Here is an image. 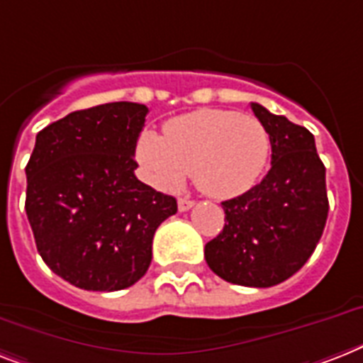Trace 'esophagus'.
I'll use <instances>...</instances> for the list:
<instances>
[{"mask_svg":"<svg viewBox=\"0 0 363 363\" xmlns=\"http://www.w3.org/2000/svg\"><path fill=\"white\" fill-rule=\"evenodd\" d=\"M194 205H196V201H194V199H188V197H179V211L181 212L190 211Z\"/></svg>","mask_w":363,"mask_h":363,"instance_id":"1","label":"esophagus"}]
</instances>
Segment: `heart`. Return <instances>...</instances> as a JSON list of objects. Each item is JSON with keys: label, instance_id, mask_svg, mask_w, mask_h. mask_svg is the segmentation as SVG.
Wrapping results in <instances>:
<instances>
[{"label": "heart", "instance_id": "obj_1", "mask_svg": "<svg viewBox=\"0 0 363 363\" xmlns=\"http://www.w3.org/2000/svg\"><path fill=\"white\" fill-rule=\"evenodd\" d=\"M135 156L158 186L177 188L194 172L199 190L225 199L257 184L270 156V135L252 115L203 108L167 121L164 135L141 132Z\"/></svg>", "mask_w": 363, "mask_h": 363}]
</instances>
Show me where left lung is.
<instances>
[{
  "label": "left lung",
  "mask_w": 363,
  "mask_h": 363,
  "mask_svg": "<svg viewBox=\"0 0 363 363\" xmlns=\"http://www.w3.org/2000/svg\"><path fill=\"white\" fill-rule=\"evenodd\" d=\"M252 110L270 135L272 166L252 190L222 203L225 225L205 259L229 284L272 287L304 267L325 231L326 167L308 128L257 102Z\"/></svg>",
  "instance_id": "left-lung-1"
}]
</instances>
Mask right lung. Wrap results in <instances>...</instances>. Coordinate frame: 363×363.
<instances>
[{"label":"right lung","instance_id":"1","mask_svg":"<svg viewBox=\"0 0 363 363\" xmlns=\"http://www.w3.org/2000/svg\"><path fill=\"white\" fill-rule=\"evenodd\" d=\"M147 106L110 102L72 111L37 134L26 212L40 257L85 291H121L151 264L152 237L177 199L134 169Z\"/></svg>","mask_w":363,"mask_h":363}]
</instances>
